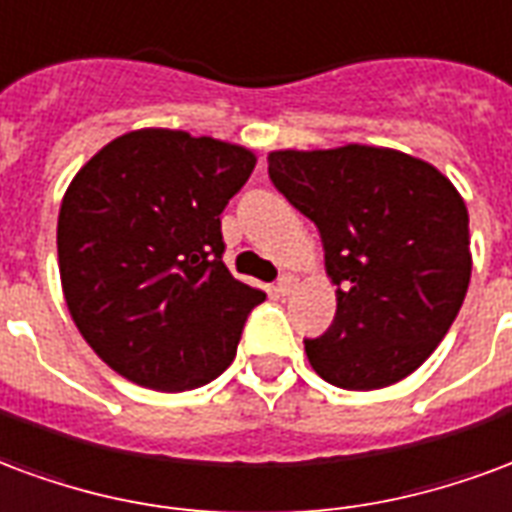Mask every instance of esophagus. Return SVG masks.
<instances>
[{
    "mask_svg": "<svg viewBox=\"0 0 512 512\" xmlns=\"http://www.w3.org/2000/svg\"><path fill=\"white\" fill-rule=\"evenodd\" d=\"M294 289H297V278H294V275H283L281 281H278V286H275V292L283 294V297L292 294Z\"/></svg>",
    "mask_w": 512,
    "mask_h": 512,
    "instance_id": "esophagus-1",
    "label": "esophagus"
}]
</instances>
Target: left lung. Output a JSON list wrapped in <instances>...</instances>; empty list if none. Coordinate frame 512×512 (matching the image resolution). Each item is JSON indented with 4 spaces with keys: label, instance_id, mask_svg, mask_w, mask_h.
<instances>
[{
    "label": "left lung",
    "instance_id": "obj_1",
    "mask_svg": "<svg viewBox=\"0 0 512 512\" xmlns=\"http://www.w3.org/2000/svg\"><path fill=\"white\" fill-rule=\"evenodd\" d=\"M270 179L316 223L338 311L305 354L324 382L379 390L434 354L469 289V212L442 171L387 147L275 149Z\"/></svg>",
    "mask_w": 512,
    "mask_h": 512
}]
</instances>
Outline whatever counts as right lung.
Segmentation results:
<instances>
[{
	"instance_id": "1",
	"label": "right lung",
	"mask_w": 512,
	"mask_h": 512,
	"mask_svg": "<svg viewBox=\"0 0 512 512\" xmlns=\"http://www.w3.org/2000/svg\"><path fill=\"white\" fill-rule=\"evenodd\" d=\"M253 166L240 144L141 128L108 141L67 185L57 223L67 311L128 382L182 393L234 360L267 294L220 259V212Z\"/></svg>"
}]
</instances>
